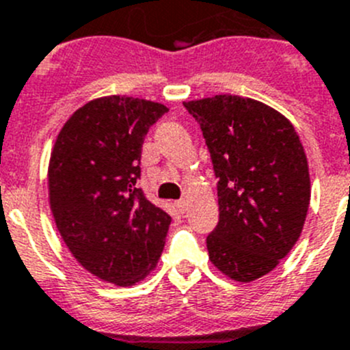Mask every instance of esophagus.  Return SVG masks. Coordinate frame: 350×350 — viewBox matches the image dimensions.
<instances>
[{
  "label": "esophagus",
  "instance_id": "esophagus-1",
  "mask_svg": "<svg viewBox=\"0 0 350 350\" xmlns=\"http://www.w3.org/2000/svg\"><path fill=\"white\" fill-rule=\"evenodd\" d=\"M175 206L178 208V211L184 213L185 208H187V201H185V199H178V201H175Z\"/></svg>",
  "mask_w": 350,
  "mask_h": 350
}]
</instances>
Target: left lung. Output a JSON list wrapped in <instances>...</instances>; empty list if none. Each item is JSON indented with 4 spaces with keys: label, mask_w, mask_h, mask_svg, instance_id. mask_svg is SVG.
I'll return each mask as SVG.
<instances>
[{
    "label": "left lung",
    "mask_w": 350,
    "mask_h": 350,
    "mask_svg": "<svg viewBox=\"0 0 350 350\" xmlns=\"http://www.w3.org/2000/svg\"><path fill=\"white\" fill-rule=\"evenodd\" d=\"M184 106L201 127L218 178L209 259L232 280L261 278L294 247L308 215L311 182L297 132L277 109L241 96Z\"/></svg>",
    "instance_id": "1"
}]
</instances>
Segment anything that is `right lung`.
I'll list each match as a JSON object with an SVG mask.
<instances>
[{
  "mask_svg": "<svg viewBox=\"0 0 350 350\" xmlns=\"http://www.w3.org/2000/svg\"><path fill=\"white\" fill-rule=\"evenodd\" d=\"M165 105L129 96L94 99L56 137L48 170L49 204L59 235L89 273L134 285L154 269L168 213L137 189L149 127Z\"/></svg>",
  "mask_w": 350,
  "mask_h": 350,
  "instance_id": "add662e5",
  "label": "right lung"
}]
</instances>
